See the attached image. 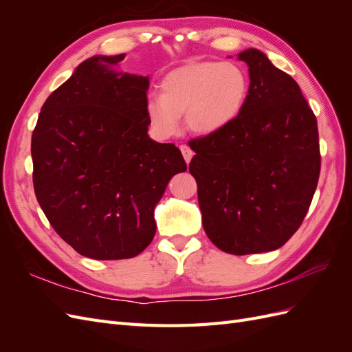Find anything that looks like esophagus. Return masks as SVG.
Returning a JSON list of instances; mask_svg holds the SVG:
<instances>
[{"mask_svg":"<svg viewBox=\"0 0 352 352\" xmlns=\"http://www.w3.org/2000/svg\"><path fill=\"white\" fill-rule=\"evenodd\" d=\"M180 151H182V155H184V158H185V162L189 164L190 158H192V155H194L192 150H190V148H189L188 145H180Z\"/></svg>","mask_w":352,"mask_h":352,"instance_id":"34e87169","label":"esophagus"}]
</instances>
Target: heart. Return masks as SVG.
Returning <instances> with one entry per match:
<instances>
[{"label": "heart", "mask_w": 352, "mask_h": 352, "mask_svg": "<svg viewBox=\"0 0 352 352\" xmlns=\"http://www.w3.org/2000/svg\"><path fill=\"white\" fill-rule=\"evenodd\" d=\"M162 95L145 100V114L158 138L179 132L185 114L189 131L211 135L235 122L245 109L250 78L233 61H190L164 74Z\"/></svg>", "instance_id": "heart-1"}]
</instances>
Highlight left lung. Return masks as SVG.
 <instances>
[{
  "label": "left lung",
  "instance_id": "obj_1",
  "mask_svg": "<svg viewBox=\"0 0 352 352\" xmlns=\"http://www.w3.org/2000/svg\"><path fill=\"white\" fill-rule=\"evenodd\" d=\"M250 94L238 119L189 142L202 226L233 255L280 248L307 214L320 175L317 120L298 83L257 48L238 54Z\"/></svg>",
  "mask_w": 352,
  "mask_h": 352
}]
</instances>
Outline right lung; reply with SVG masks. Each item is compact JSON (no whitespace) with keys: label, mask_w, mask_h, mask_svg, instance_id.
<instances>
[{"label":"right lung","mask_w":352,"mask_h":352,"mask_svg":"<svg viewBox=\"0 0 352 352\" xmlns=\"http://www.w3.org/2000/svg\"><path fill=\"white\" fill-rule=\"evenodd\" d=\"M94 56L44 102L32 133L34 188L51 226L80 255L123 260L155 235L154 210L185 172L173 144L148 136L150 78Z\"/></svg>","instance_id":"1"}]
</instances>
